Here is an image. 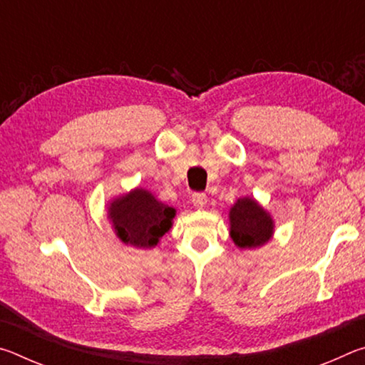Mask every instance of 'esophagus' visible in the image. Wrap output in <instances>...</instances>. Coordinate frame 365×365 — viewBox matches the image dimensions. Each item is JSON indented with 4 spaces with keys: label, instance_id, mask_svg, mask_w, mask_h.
Returning <instances> with one entry per match:
<instances>
[{
    "label": "esophagus",
    "instance_id": "obj_1",
    "mask_svg": "<svg viewBox=\"0 0 365 365\" xmlns=\"http://www.w3.org/2000/svg\"><path fill=\"white\" fill-rule=\"evenodd\" d=\"M191 202H193L195 207L202 209L207 202V196L206 193H193V196H191Z\"/></svg>",
    "mask_w": 365,
    "mask_h": 365
}]
</instances>
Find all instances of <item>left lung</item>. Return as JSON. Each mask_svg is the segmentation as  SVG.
I'll use <instances>...</instances> for the list:
<instances>
[{"label":"left lung","instance_id":"left-lung-1","mask_svg":"<svg viewBox=\"0 0 365 365\" xmlns=\"http://www.w3.org/2000/svg\"><path fill=\"white\" fill-rule=\"evenodd\" d=\"M230 235L238 248H257L267 243L274 233L270 214L252 197H240L230 209Z\"/></svg>","mask_w":365,"mask_h":365}]
</instances>
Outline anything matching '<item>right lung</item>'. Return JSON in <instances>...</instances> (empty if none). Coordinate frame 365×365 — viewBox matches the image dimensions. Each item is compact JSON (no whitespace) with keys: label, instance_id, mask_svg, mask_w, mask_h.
Masks as SVG:
<instances>
[{"label":"right lung","instance_id":"1","mask_svg":"<svg viewBox=\"0 0 365 365\" xmlns=\"http://www.w3.org/2000/svg\"><path fill=\"white\" fill-rule=\"evenodd\" d=\"M108 217L123 243L153 248L169 232L175 209L158 201L150 191L137 188L110 202Z\"/></svg>","mask_w":365,"mask_h":365}]
</instances>
